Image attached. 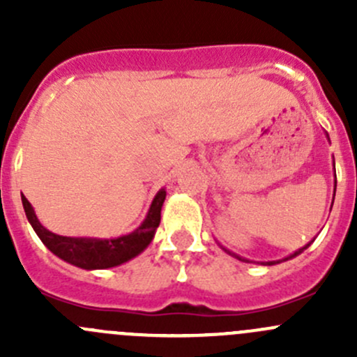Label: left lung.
Instances as JSON below:
<instances>
[{"mask_svg":"<svg viewBox=\"0 0 357 357\" xmlns=\"http://www.w3.org/2000/svg\"><path fill=\"white\" fill-rule=\"evenodd\" d=\"M309 245H311V242H309V243H307V245H305V247H302V248H301V250H298V252H295V254H294V255H290V257H287V259H285V261H289V259H291V257H295V255H298V254H301V252H302V250H305V248H307ZM235 257H238V255H235ZM238 259H240V261H245V259H242V257H238ZM268 264H275V262H268Z\"/></svg>","mask_w":357,"mask_h":357,"instance_id":"1","label":"left lung"}]
</instances>
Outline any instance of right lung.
<instances>
[{
	"mask_svg": "<svg viewBox=\"0 0 357 357\" xmlns=\"http://www.w3.org/2000/svg\"><path fill=\"white\" fill-rule=\"evenodd\" d=\"M165 200V192L160 190L153 199L149 215L143 221L138 229H135L129 235L121 236L114 240H96V238H70V236H60L48 231L41 222L38 221L34 214V208L31 207L29 200L22 197L24 211L29 222L32 225L34 231L41 238L50 250L59 255L63 261L77 266L82 269H105L122 264L129 259L136 257L139 252L145 250L149 243L152 242L153 233L160 225V208Z\"/></svg>",
	"mask_w": 357,
	"mask_h": 357,
	"instance_id": "1",
	"label": "right lung"
}]
</instances>
